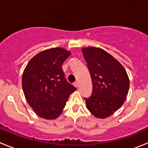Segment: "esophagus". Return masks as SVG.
Listing matches in <instances>:
<instances>
[{
	"mask_svg": "<svg viewBox=\"0 0 148 148\" xmlns=\"http://www.w3.org/2000/svg\"><path fill=\"white\" fill-rule=\"evenodd\" d=\"M74 86H75V87H78L79 86V82H75L74 83Z\"/></svg>",
	"mask_w": 148,
	"mask_h": 148,
	"instance_id": "34e87169",
	"label": "esophagus"
}]
</instances>
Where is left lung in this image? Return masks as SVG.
<instances>
[{
	"instance_id": "obj_1",
	"label": "left lung",
	"mask_w": 148,
	"mask_h": 148,
	"mask_svg": "<svg viewBox=\"0 0 148 148\" xmlns=\"http://www.w3.org/2000/svg\"><path fill=\"white\" fill-rule=\"evenodd\" d=\"M92 78V96L84 99L86 108L97 118L104 119L124 104L130 79L124 66L111 54L98 47L82 49Z\"/></svg>"
}]
</instances>
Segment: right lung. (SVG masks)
<instances>
[{"label":"right lung","mask_w":148,"mask_h":148,"mask_svg":"<svg viewBox=\"0 0 148 148\" xmlns=\"http://www.w3.org/2000/svg\"><path fill=\"white\" fill-rule=\"evenodd\" d=\"M70 54V51L63 48L46 49L34 56L23 71L22 87L25 97L41 118H57L70 95L77 89L66 80L62 66Z\"/></svg>","instance_id":"add662e5"}]
</instances>
